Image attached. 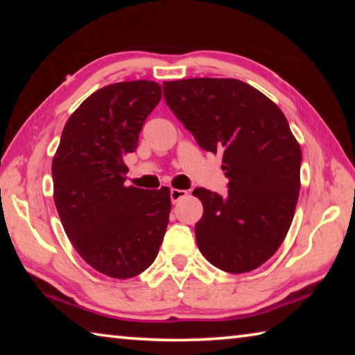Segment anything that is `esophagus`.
Listing matches in <instances>:
<instances>
[{
    "label": "esophagus",
    "mask_w": 355,
    "mask_h": 355,
    "mask_svg": "<svg viewBox=\"0 0 355 355\" xmlns=\"http://www.w3.org/2000/svg\"><path fill=\"white\" fill-rule=\"evenodd\" d=\"M186 196H188V191H184V189H175V188L171 189V200H172V203L180 202L182 199H184Z\"/></svg>",
    "instance_id": "34e87169"
}]
</instances>
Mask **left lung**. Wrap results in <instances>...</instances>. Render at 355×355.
Here are the masks:
<instances>
[{"label":"left lung","instance_id":"8db88e82","mask_svg":"<svg viewBox=\"0 0 355 355\" xmlns=\"http://www.w3.org/2000/svg\"><path fill=\"white\" fill-rule=\"evenodd\" d=\"M164 98L207 152L222 155L228 192L194 189L202 255L225 272L254 271L288 233L300 189L302 153L280 107L233 78L164 81Z\"/></svg>","mask_w":355,"mask_h":355}]
</instances>
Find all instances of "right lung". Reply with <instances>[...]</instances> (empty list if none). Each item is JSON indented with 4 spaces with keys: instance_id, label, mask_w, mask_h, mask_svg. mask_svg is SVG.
I'll return each mask as SVG.
<instances>
[{
    "instance_id": "right-lung-1",
    "label": "right lung",
    "mask_w": 355,
    "mask_h": 355,
    "mask_svg": "<svg viewBox=\"0 0 355 355\" xmlns=\"http://www.w3.org/2000/svg\"><path fill=\"white\" fill-rule=\"evenodd\" d=\"M155 81L98 89L69 117L51 164L55 203L75 250L112 279H131L155 261L171 213V191L125 186L148 114L161 100Z\"/></svg>"
}]
</instances>
